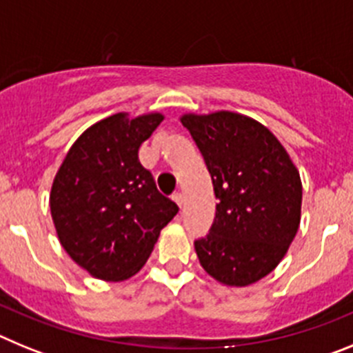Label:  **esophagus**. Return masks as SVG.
Here are the masks:
<instances>
[{"instance_id": "obj_1", "label": "esophagus", "mask_w": 353, "mask_h": 353, "mask_svg": "<svg viewBox=\"0 0 353 353\" xmlns=\"http://www.w3.org/2000/svg\"><path fill=\"white\" fill-rule=\"evenodd\" d=\"M173 201L176 205H179V207H182V205H183V194H182V192H174V194H173Z\"/></svg>"}]
</instances>
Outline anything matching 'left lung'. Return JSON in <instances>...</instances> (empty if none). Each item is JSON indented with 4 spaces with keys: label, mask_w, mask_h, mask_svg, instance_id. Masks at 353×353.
I'll list each match as a JSON object with an SVG mask.
<instances>
[{
    "label": "left lung",
    "mask_w": 353,
    "mask_h": 353,
    "mask_svg": "<svg viewBox=\"0 0 353 353\" xmlns=\"http://www.w3.org/2000/svg\"><path fill=\"white\" fill-rule=\"evenodd\" d=\"M182 123L219 199L208 233L194 240L199 263L224 285L260 281L283 260L299 230L297 168L276 136L244 114H183Z\"/></svg>",
    "instance_id": "8db88e82"
}]
</instances>
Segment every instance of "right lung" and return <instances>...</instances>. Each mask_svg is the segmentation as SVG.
Segmentation results:
<instances>
[{
	"instance_id": "obj_1",
	"label": "right lung",
	"mask_w": 353,
	"mask_h": 353,
	"mask_svg": "<svg viewBox=\"0 0 353 353\" xmlns=\"http://www.w3.org/2000/svg\"><path fill=\"white\" fill-rule=\"evenodd\" d=\"M162 114L125 113L84 130L56 173L51 215L68 256L104 281L134 276L179 205L157 191L138 150Z\"/></svg>"
}]
</instances>
